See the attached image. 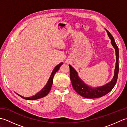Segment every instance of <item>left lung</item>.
<instances>
[{
    "label": "left lung",
    "mask_w": 127,
    "mask_h": 127,
    "mask_svg": "<svg viewBox=\"0 0 127 127\" xmlns=\"http://www.w3.org/2000/svg\"><path fill=\"white\" fill-rule=\"evenodd\" d=\"M105 30L107 32L109 38L111 39V44L115 48L116 56L114 76L111 81L104 86H100V87H92L91 86H89L81 79V78H80L79 75H78L77 71L75 70L73 67L71 66L70 64L69 65L70 68V80L73 88L81 96L85 97L86 98L93 99L100 98V97L106 95L112 90L117 82L118 71H119V65H118L119 50H118V47L116 44L114 37L112 36L108 31L106 30V29H105Z\"/></svg>",
    "instance_id": "8db88e82"
}]
</instances>
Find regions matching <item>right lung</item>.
I'll list each match as a JSON object with an SVG mask.
<instances>
[{
  "label": "right lung",
  "mask_w": 127,
  "mask_h": 127,
  "mask_svg": "<svg viewBox=\"0 0 127 127\" xmlns=\"http://www.w3.org/2000/svg\"><path fill=\"white\" fill-rule=\"evenodd\" d=\"M62 64H63V63L62 62V63L58 64V65H57L55 68H54V69L53 70V71L52 72V73H51V76L49 78V79H48V80L47 83L44 86V87L43 88L40 92H39L38 93H37L35 95L32 96L31 97V96L30 97H26L25 98V97L20 95V94H17V93H16L18 95L21 96V98H22L26 99V100H34L38 99L41 98H43V97L46 96L47 94L49 93L51 89V87H52L54 75H55L56 72L58 70L59 68H60V66L62 65Z\"/></svg>",
  "instance_id": "add662e5"
}]
</instances>
